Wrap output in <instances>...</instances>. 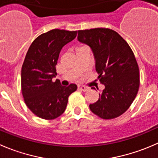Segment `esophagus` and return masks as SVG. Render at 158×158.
<instances>
[{
    "instance_id": "1",
    "label": "esophagus",
    "mask_w": 158,
    "mask_h": 158,
    "mask_svg": "<svg viewBox=\"0 0 158 158\" xmlns=\"http://www.w3.org/2000/svg\"><path fill=\"white\" fill-rule=\"evenodd\" d=\"M78 88H79V89L82 90V91H83V92H86V91H88L89 89V87L84 86V85H79V86H78Z\"/></svg>"
}]
</instances>
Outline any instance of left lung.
Instances as JSON below:
<instances>
[{"label":"left lung","mask_w":158,"mask_h":158,"mask_svg":"<svg viewBox=\"0 0 158 158\" xmlns=\"http://www.w3.org/2000/svg\"><path fill=\"white\" fill-rule=\"evenodd\" d=\"M78 41L93 53L98 79L105 88L89 108L100 118L113 119L126 112L135 99L140 73L134 52L117 32L109 28L78 31Z\"/></svg>","instance_id":"left-lung-1"}]
</instances>
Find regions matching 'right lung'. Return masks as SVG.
<instances>
[{
    "label": "right lung",
    "instance_id": "obj_1",
    "mask_svg": "<svg viewBox=\"0 0 158 158\" xmlns=\"http://www.w3.org/2000/svg\"><path fill=\"white\" fill-rule=\"evenodd\" d=\"M76 37V31L53 29L39 35L29 47L21 69V91L27 106L38 117L53 120L64 113L76 84L52 82L61 50Z\"/></svg>",
    "mask_w": 158,
    "mask_h": 158
}]
</instances>
